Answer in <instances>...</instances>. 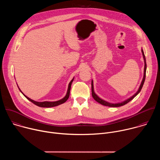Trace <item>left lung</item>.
Wrapping results in <instances>:
<instances>
[{
  "instance_id": "1",
  "label": "left lung",
  "mask_w": 160,
  "mask_h": 160,
  "mask_svg": "<svg viewBox=\"0 0 160 160\" xmlns=\"http://www.w3.org/2000/svg\"><path fill=\"white\" fill-rule=\"evenodd\" d=\"M141 52H142V56H143V59H144V76H143V78H142V80L141 82V83L139 86V88L138 89V90L137 91L136 93H135L132 96H131L130 98H128L127 99L121 102H118V103H111V102H109L101 98H100L94 92V83H93V80H92V83H91V85H92V96L93 97V98L98 102H99V104H102V105H104V106H109V107H120V106H123L125 104H126L127 103H128V102H130V101H132L137 95H138V94L141 92V90L143 87V85H144V81H145V78H146V67H147V65H146V58H145V55H144V51H143V49H141Z\"/></svg>"
}]
</instances>
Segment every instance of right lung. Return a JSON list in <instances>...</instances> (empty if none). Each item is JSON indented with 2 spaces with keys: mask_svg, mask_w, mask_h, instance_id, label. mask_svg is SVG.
<instances>
[{
  "mask_svg": "<svg viewBox=\"0 0 160 160\" xmlns=\"http://www.w3.org/2000/svg\"><path fill=\"white\" fill-rule=\"evenodd\" d=\"M74 80V77L73 78V79L71 80V82L69 83V85H68V90H67V92H66V96L61 99L60 100H58V101H43V102H38V101H35L29 98H28L27 96H25L23 93L22 92V91L20 90V88H19V90L20 92L24 95V96L28 99L30 101H31L32 102H33L34 104L39 106V107H42V108H52V107H54V106H59L61 104H63L64 102H65L69 98V96H70V89H71V85H72V83L73 82Z\"/></svg>",
  "mask_w": 160,
  "mask_h": 160,
  "instance_id": "obj_1",
  "label": "right lung"
}]
</instances>
